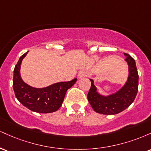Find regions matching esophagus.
I'll return each mask as SVG.
<instances>
[{
	"instance_id": "esophagus-1",
	"label": "esophagus",
	"mask_w": 151,
	"mask_h": 151,
	"mask_svg": "<svg viewBox=\"0 0 151 151\" xmlns=\"http://www.w3.org/2000/svg\"><path fill=\"white\" fill-rule=\"evenodd\" d=\"M78 78L79 79H81V78H84L86 77V72L85 70H81L79 71V74H78Z\"/></svg>"
}]
</instances>
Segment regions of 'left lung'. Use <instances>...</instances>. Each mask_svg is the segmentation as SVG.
<instances>
[{"label": "left lung", "instance_id": "left-lung-1", "mask_svg": "<svg viewBox=\"0 0 151 151\" xmlns=\"http://www.w3.org/2000/svg\"><path fill=\"white\" fill-rule=\"evenodd\" d=\"M126 61L129 64V75L127 82L118 92L109 96H103L96 91L93 81L91 79V87L87 94L90 105L96 113L105 115H114L120 113L129 106L136 98L138 88V74L136 62L129 54Z\"/></svg>", "mask_w": 151, "mask_h": 151}]
</instances>
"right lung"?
Listing matches in <instances>:
<instances>
[{
    "instance_id": "1",
    "label": "right lung",
    "mask_w": 151,
    "mask_h": 151,
    "mask_svg": "<svg viewBox=\"0 0 151 151\" xmlns=\"http://www.w3.org/2000/svg\"><path fill=\"white\" fill-rule=\"evenodd\" d=\"M25 52L19 59L13 71V87L15 96L26 108L37 113H52L62 106L65 93L75 84L77 79L70 81L55 83L42 89H37L25 84L20 77V69Z\"/></svg>"
}]
</instances>
